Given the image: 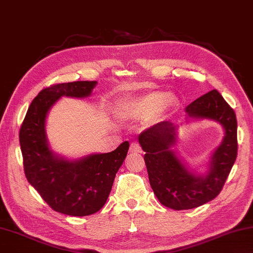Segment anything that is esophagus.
<instances>
[{
  "label": "esophagus",
  "mask_w": 253,
  "mask_h": 253,
  "mask_svg": "<svg viewBox=\"0 0 253 253\" xmlns=\"http://www.w3.org/2000/svg\"><path fill=\"white\" fill-rule=\"evenodd\" d=\"M129 153H131V154H139V153H141L140 146L137 144V142H131L130 148H129Z\"/></svg>",
  "instance_id": "obj_1"
}]
</instances>
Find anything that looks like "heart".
Wrapping results in <instances>:
<instances>
[{"label": "heart", "instance_id": "heart-1", "mask_svg": "<svg viewBox=\"0 0 253 253\" xmlns=\"http://www.w3.org/2000/svg\"><path fill=\"white\" fill-rule=\"evenodd\" d=\"M172 103L168 93L149 91L123 102L117 109V114L124 121L139 122L146 119L147 124L154 125L172 106Z\"/></svg>", "mask_w": 253, "mask_h": 253}]
</instances>
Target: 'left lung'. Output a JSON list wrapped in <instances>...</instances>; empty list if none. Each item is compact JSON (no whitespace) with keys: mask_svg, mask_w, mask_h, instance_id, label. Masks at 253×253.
Returning a JSON list of instances; mask_svg holds the SVG:
<instances>
[{"mask_svg":"<svg viewBox=\"0 0 253 253\" xmlns=\"http://www.w3.org/2000/svg\"><path fill=\"white\" fill-rule=\"evenodd\" d=\"M185 124L212 121L221 125L224 136L211 151L205 170L192 169L177 149L178 125L165 121L142 131L138 141L154 194L167 208L192 209L209 203L221 191L237 158V118L218 90L197 98L186 107ZM183 124V123H182Z\"/></svg>","mask_w":253,"mask_h":253,"instance_id":"8db88e82","label":"left lung"}]
</instances>
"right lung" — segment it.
<instances>
[{"label":"right lung","mask_w":253,"mask_h":253,"mask_svg":"<svg viewBox=\"0 0 253 253\" xmlns=\"http://www.w3.org/2000/svg\"><path fill=\"white\" fill-rule=\"evenodd\" d=\"M97 82H73L50 86L36 96L27 109L20 130L25 176L50 208L63 214L84 217L106 204L129 142L105 154L68 158L52 149L46 134V118L62 97L87 98Z\"/></svg>","instance_id":"add662e5"}]
</instances>
